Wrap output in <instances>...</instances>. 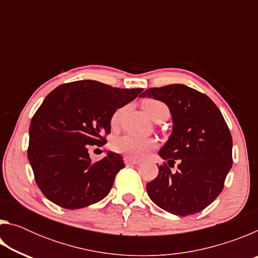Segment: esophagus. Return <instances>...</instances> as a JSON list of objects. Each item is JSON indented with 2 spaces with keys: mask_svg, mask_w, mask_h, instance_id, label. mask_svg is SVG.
I'll use <instances>...</instances> for the list:
<instances>
[{
  "mask_svg": "<svg viewBox=\"0 0 258 258\" xmlns=\"http://www.w3.org/2000/svg\"><path fill=\"white\" fill-rule=\"evenodd\" d=\"M124 163L126 165H138V164H140V161L131 159V158H128V157H124Z\"/></svg>",
  "mask_w": 258,
  "mask_h": 258,
  "instance_id": "34e87169",
  "label": "esophagus"
}]
</instances>
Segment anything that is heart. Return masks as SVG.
<instances>
[{"instance_id":"b5f03b06","label":"heart","mask_w":258,"mask_h":258,"mask_svg":"<svg viewBox=\"0 0 258 258\" xmlns=\"http://www.w3.org/2000/svg\"><path fill=\"white\" fill-rule=\"evenodd\" d=\"M142 108L147 116L154 120L157 116L161 112L168 111L167 107L163 102L154 99H147L142 102ZM124 109H118L113 112L111 117V125L116 127L119 124L121 115H123ZM112 149L118 154L124 155L125 157L133 160H141L149 154V152L156 147L155 140L152 139H142L132 137V135H121L112 140L111 142Z\"/></svg>"}]
</instances>
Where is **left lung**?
<instances>
[{"instance_id":"8db88e82","label":"left lung","mask_w":258,"mask_h":258,"mask_svg":"<svg viewBox=\"0 0 258 258\" xmlns=\"http://www.w3.org/2000/svg\"><path fill=\"white\" fill-rule=\"evenodd\" d=\"M141 98L164 102L172 115L173 130L158 155L167 165L147 184L150 199L178 216L202 212L223 190L232 167V138L228 125L206 94L183 84L152 87ZM177 161L173 173L169 167Z\"/></svg>"}]
</instances>
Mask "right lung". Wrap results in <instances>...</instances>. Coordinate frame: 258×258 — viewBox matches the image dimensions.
<instances>
[{
  "mask_svg": "<svg viewBox=\"0 0 258 258\" xmlns=\"http://www.w3.org/2000/svg\"><path fill=\"white\" fill-rule=\"evenodd\" d=\"M143 89H118L97 81H77L46 95L29 126L28 160L43 195L60 207L78 209L102 200L116 174L125 167L119 154L108 151L93 163L91 146L106 142L117 109Z\"/></svg>",
  "mask_w": 258,
  "mask_h": 258,
  "instance_id": "1",
  "label": "right lung"
}]
</instances>
